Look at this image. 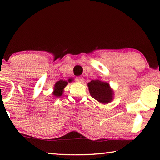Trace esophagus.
Listing matches in <instances>:
<instances>
[{
    "mask_svg": "<svg viewBox=\"0 0 160 160\" xmlns=\"http://www.w3.org/2000/svg\"><path fill=\"white\" fill-rule=\"evenodd\" d=\"M76 81L79 83H83L84 82V79L81 77H78V78H76Z\"/></svg>",
    "mask_w": 160,
    "mask_h": 160,
    "instance_id": "obj_1",
    "label": "esophagus"
}]
</instances>
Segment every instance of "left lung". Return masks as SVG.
I'll return each mask as SVG.
<instances>
[{"label": "left lung", "mask_w": 160, "mask_h": 160, "mask_svg": "<svg viewBox=\"0 0 160 160\" xmlns=\"http://www.w3.org/2000/svg\"><path fill=\"white\" fill-rule=\"evenodd\" d=\"M88 85L91 96L98 102L106 104L112 100L113 91L111 90L109 84L99 80H92Z\"/></svg>", "instance_id": "1"}]
</instances>
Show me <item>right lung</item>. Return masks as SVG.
<instances>
[{
    "instance_id": "obj_1",
    "label": "right lung",
    "mask_w": 160,
    "mask_h": 160,
    "mask_svg": "<svg viewBox=\"0 0 160 160\" xmlns=\"http://www.w3.org/2000/svg\"><path fill=\"white\" fill-rule=\"evenodd\" d=\"M72 81V79H69L68 80V82H70ZM68 82L67 81H63V80H59L56 83L55 86H54V92L53 94V95H55L56 97H60L61 96V94H63L62 92H63V89L65 87H66L68 85Z\"/></svg>"
}]
</instances>
